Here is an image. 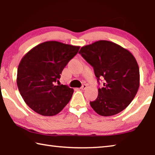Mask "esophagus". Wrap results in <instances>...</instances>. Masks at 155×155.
Segmentation results:
<instances>
[{"label":"esophagus","mask_w":155,"mask_h":155,"mask_svg":"<svg viewBox=\"0 0 155 155\" xmlns=\"http://www.w3.org/2000/svg\"><path fill=\"white\" fill-rule=\"evenodd\" d=\"M87 84H84L83 86H82L80 89H81V90H84V89H87Z\"/></svg>","instance_id":"esophagus-1"}]
</instances>
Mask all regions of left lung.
I'll list each match as a JSON object with an SVG mask.
<instances>
[{"label":"left lung","instance_id":"1","mask_svg":"<svg viewBox=\"0 0 155 155\" xmlns=\"http://www.w3.org/2000/svg\"><path fill=\"white\" fill-rule=\"evenodd\" d=\"M82 57L93 67L99 83L104 87L90 105L102 116L116 115L126 109L134 99L140 86L138 63L130 51L114 42L100 40L81 48Z\"/></svg>","mask_w":155,"mask_h":155}]
</instances>
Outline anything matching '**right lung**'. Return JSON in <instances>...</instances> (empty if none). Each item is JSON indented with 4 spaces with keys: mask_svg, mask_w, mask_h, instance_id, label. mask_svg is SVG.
<instances>
[{
    "mask_svg": "<svg viewBox=\"0 0 155 155\" xmlns=\"http://www.w3.org/2000/svg\"><path fill=\"white\" fill-rule=\"evenodd\" d=\"M79 49V46L56 41H45L21 59L17 69V87L27 105L36 113L55 116L68 104L74 90L55 83L58 84L63 69Z\"/></svg>",
    "mask_w": 155,
    "mask_h": 155,
    "instance_id": "1",
    "label": "right lung"
}]
</instances>
